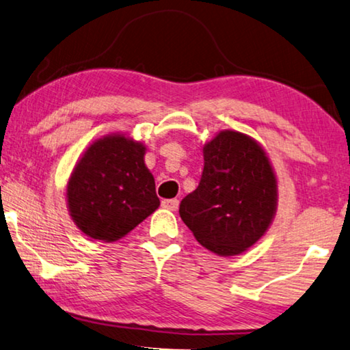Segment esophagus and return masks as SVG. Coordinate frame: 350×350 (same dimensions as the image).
I'll use <instances>...</instances> for the list:
<instances>
[{
	"label": "esophagus",
	"instance_id": "esophagus-1",
	"mask_svg": "<svg viewBox=\"0 0 350 350\" xmlns=\"http://www.w3.org/2000/svg\"><path fill=\"white\" fill-rule=\"evenodd\" d=\"M178 204H180V202H178V200H175V198H172V200H163V202H161L163 208L169 209V211H176V209H178Z\"/></svg>",
	"mask_w": 350,
	"mask_h": 350
}]
</instances>
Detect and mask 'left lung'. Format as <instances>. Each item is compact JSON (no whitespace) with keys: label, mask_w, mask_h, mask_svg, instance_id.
Here are the masks:
<instances>
[{"label":"left lung","mask_w":350,"mask_h":350,"mask_svg":"<svg viewBox=\"0 0 350 350\" xmlns=\"http://www.w3.org/2000/svg\"><path fill=\"white\" fill-rule=\"evenodd\" d=\"M196 191L180 203V217L206 250L237 256L268 231L278 209V180L267 152L253 137L219 131L203 147Z\"/></svg>","instance_id":"1"}]
</instances>
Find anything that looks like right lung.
Wrapping results in <instances>:
<instances>
[{
    "instance_id": "right-lung-1",
    "label": "right lung",
    "mask_w": 350,
    "mask_h": 350,
    "mask_svg": "<svg viewBox=\"0 0 350 350\" xmlns=\"http://www.w3.org/2000/svg\"><path fill=\"white\" fill-rule=\"evenodd\" d=\"M144 154L142 142L122 133L102 136L85 150L66 186L68 211L80 231L116 242L158 209Z\"/></svg>"
}]
</instances>
